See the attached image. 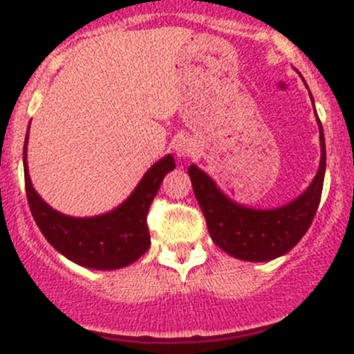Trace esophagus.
<instances>
[{
  "mask_svg": "<svg viewBox=\"0 0 354 354\" xmlns=\"http://www.w3.org/2000/svg\"><path fill=\"white\" fill-rule=\"evenodd\" d=\"M174 152H176L178 157H188L195 152V142L192 138H178L174 142Z\"/></svg>",
  "mask_w": 354,
  "mask_h": 354,
  "instance_id": "1",
  "label": "esophagus"
}]
</instances>
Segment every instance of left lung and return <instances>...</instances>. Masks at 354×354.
<instances>
[{
  "mask_svg": "<svg viewBox=\"0 0 354 354\" xmlns=\"http://www.w3.org/2000/svg\"><path fill=\"white\" fill-rule=\"evenodd\" d=\"M319 130L322 156L317 176L306 192L279 209L257 210L238 205L195 164L188 167L192 187L205 216L210 238L221 250L246 262H267L288 253L305 236L319 209L326 174V138L320 120Z\"/></svg>",
  "mask_w": 354,
  "mask_h": 354,
  "instance_id": "1",
  "label": "left lung"
}]
</instances>
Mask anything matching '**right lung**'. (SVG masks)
<instances>
[{
	"instance_id": "obj_1",
	"label": "right lung",
	"mask_w": 354,
	"mask_h": 354,
	"mask_svg": "<svg viewBox=\"0 0 354 354\" xmlns=\"http://www.w3.org/2000/svg\"><path fill=\"white\" fill-rule=\"evenodd\" d=\"M28 137V131H27ZM176 167L173 156L157 160L138 187L118 209L95 217H70L48 205L30 183L27 138L24 145L25 192L32 217L41 233L62 255L82 267L113 270L140 259L151 246L147 214L164 176Z\"/></svg>"
}]
</instances>
